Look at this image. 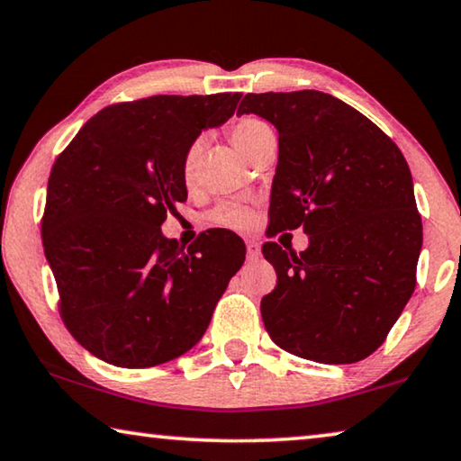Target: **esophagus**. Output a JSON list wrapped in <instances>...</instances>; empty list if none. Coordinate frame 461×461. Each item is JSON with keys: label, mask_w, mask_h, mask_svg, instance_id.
<instances>
[{"label": "esophagus", "mask_w": 461, "mask_h": 461, "mask_svg": "<svg viewBox=\"0 0 461 461\" xmlns=\"http://www.w3.org/2000/svg\"><path fill=\"white\" fill-rule=\"evenodd\" d=\"M246 250H248V258L257 260L260 257V244L257 240H246Z\"/></svg>", "instance_id": "obj_1"}]
</instances>
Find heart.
Segmentation results:
<instances>
[{
  "label": "heart",
  "instance_id": "obj_1",
  "mask_svg": "<svg viewBox=\"0 0 461 461\" xmlns=\"http://www.w3.org/2000/svg\"><path fill=\"white\" fill-rule=\"evenodd\" d=\"M230 139L236 145L242 156L252 159L254 153H258L267 143L275 141V131L265 119L258 116H242L233 122L230 129ZM204 151V139L194 137L191 143L186 145L180 158V178L186 186H193L196 178H199V167ZM209 221L215 225H223V228L244 230L252 223V211L250 207L240 203H221L209 213Z\"/></svg>",
  "mask_w": 461,
  "mask_h": 461
}]
</instances>
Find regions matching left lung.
<instances>
[{
  "label": "left lung",
  "instance_id": "1",
  "mask_svg": "<svg viewBox=\"0 0 461 461\" xmlns=\"http://www.w3.org/2000/svg\"><path fill=\"white\" fill-rule=\"evenodd\" d=\"M250 113L279 131L267 236H310L299 254L262 246L276 270L262 322L302 359L361 361L382 347L416 285L422 223L411 167L382 129L330 94H246L238 114Z\"/></svg>",
  "mask_w": 461,
  "mask_h": 461
}]
</instances>
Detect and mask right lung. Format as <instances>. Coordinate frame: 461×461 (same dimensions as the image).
<instances>
[{"label":"right lung","instance_id":"obj_1","mask_svg":"<svg viewBox=\"0 0 461 461\" xmlns=\"http://www.w3.org/2000/svg\"><path fill=\"white\" fill-rule=\"evenodd\" d=\"M240 92L149 96L92 116L55 159L42 246L73 339L98 359L143 369L176 359L207 330L246 258L242 238L209 230L188 248L162 236L186 201L182 151L230 119Z\"/></svg>","mask_w":461,"mask_h":461}]
</instances>
